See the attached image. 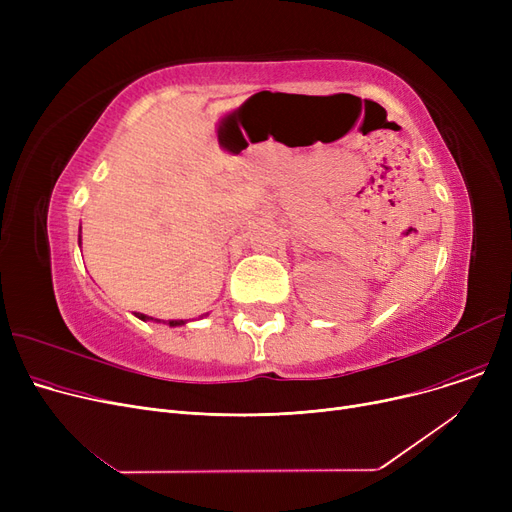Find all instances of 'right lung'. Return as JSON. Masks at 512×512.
<instances>
[{"mask_svg": "<svg viewBox=\"0 0 512 512\" xmlns=\"http://www.w3.org/2000/svg\"><path fill=\"white\" fill-rule=\"evenodd\" d=\"M137 317L139 319H143V321H147V319H153V317H147V315H143V313H137ZM184 321L182 319H176V321H170V326H182Z\"/></svg>", "mask_w": 512, "mask_h": 512, "instance_id": "1", "label": "right lung"}]
</instances>
